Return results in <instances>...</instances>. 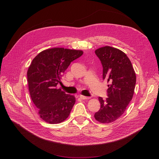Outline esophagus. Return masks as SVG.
Instances as JSON below:
<instances>
[{
    "mask_svg": "<svg viewBox=\"0 0 159 159\" xmlns=\"http://www.w3.org/2000/svg\"><path fill=\"white\" fill-rule=\"evenodd\" d=\"M80 98L82 99H89L90 98V97L84 96H82V95H80Z\"/></svg>",
    "mask_w": 159,
    "mask_h": 159,
    "instance_id": "obj_1",
    "label": "esophagus"
}]
</instances>
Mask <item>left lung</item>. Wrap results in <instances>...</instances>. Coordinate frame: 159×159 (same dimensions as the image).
<instances>
[{
	"label": "left lung",
	"mask_w": 159,
	"mask_h": 159,
	"mask_svg": "<svg viewBox=\"0 0 159 159\" xmlns=\"http://www.w3.org/2000/svg\"><path fill=\"white\" fill-rule=\"evenodd\" d=\"M102 67V78L109 85L106 99L98 98L101 108L94 115L101 123H109L118 119L125 112L133 98L136 74L131 61L121 50L109 46L95 51Z\"/></svg>",
	"instance_id": "8db88e82"
}]
</instances>
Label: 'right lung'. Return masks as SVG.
<instances>
[{
    "instance_id": "right-lung-1",
    "label": "right lung",
    "mask_w": 159,
    "mask_h": 159,
    "mask_svg": "<svg viewBox=\"0 0 159 159\" xmlns=\"http://www.w3.org/2000/svg\"><path fill=\"white\" fill-rule=\"evenodd\" d=\"M83 53L64 48L47 49L36 55L30 65L27 76L30 96L45 122L57 124L69 117L75 98L57 85L70 63Z\"/></svg>"
}]
</instances>
